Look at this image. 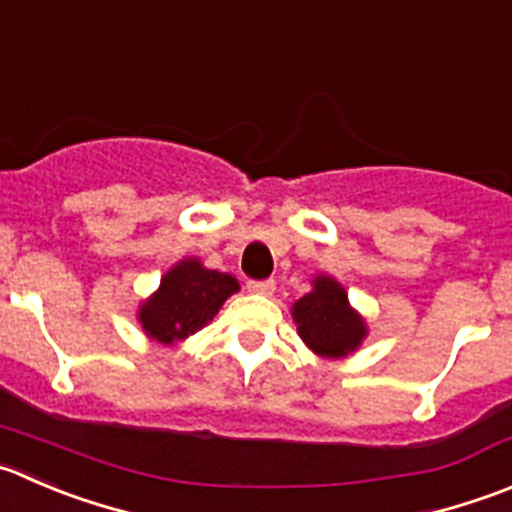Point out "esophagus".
<instances>
[{"mask_svg": "<svg viewBox=\"0 0 512 512\" xmlns=\"http://www.w3.org/2000/svg\"><path fill=\"white\" fill-rule=\"evenodd\" d=\"M247 290L255 292V295H272L275 280H247Z\"/></svg>", "mask_w": 512, "mask_h": 512, "instance_id": "34e87169", "label": "esophagus"}]
</instances>
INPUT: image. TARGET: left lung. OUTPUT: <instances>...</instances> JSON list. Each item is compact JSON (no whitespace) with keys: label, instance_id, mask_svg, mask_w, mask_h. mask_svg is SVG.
<instances>
[{"label":"left lung","instance_id":"obj_1","mask_svg":"<svg viewBox=\"0 0 512 512\" xmlns=\"http://www.w3.org/2000/svg\"><path fill=\"white\" fill-rule=\"evenodd\" d=\"M300 337L325 357H342L360 345L365 325L347 305V295L330 277H317L315 290L295 302Z\"/></svg>","mask_w":512,"mask_h":512}]
</instances>
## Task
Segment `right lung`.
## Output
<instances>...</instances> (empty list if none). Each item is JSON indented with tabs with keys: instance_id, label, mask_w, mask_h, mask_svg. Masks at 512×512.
Returning a JSON list of instances; mask_svg holds the SVG:
<instances>
[{
	"instance_id": "1",
	"label": "right lung",
	"mask_w": 512,
	"mask_h": 512,
	"mask_svg": "<svg viewBox=\"0 0 512 512\" xmlns=\"http://www.w3.org/2000/svg\"><path fill=\"white\" fill-rule=\"evenodd\" d=\"M237 287L235 277L207 270L197 260H185L167 272L157 295L142 305L140 322L147 335L165 345L185 340L217 315Z\"/></svg>"
}]
</instances>
